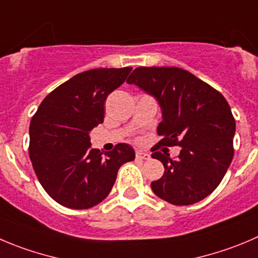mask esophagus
Returning a JSON list of instances; mask_svg holds the SVG:
<instances>
[{"label":"esophagus","instance_id":"34e87169","mask_svg":"<svg viewBox=\"0 0 258 258\" xmlns=\"http://www.w3.org/2000/svg\"><path fill=\"white\" fill-rule=\"evenodd\" d=\"M136 158L137 159H149L150 158V154L149 153H145V151H143V150H137L136 151Z\"/></svg>","mask_w":258,"mask_h":258}]
</instances>
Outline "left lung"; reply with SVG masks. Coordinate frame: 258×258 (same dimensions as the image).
Segmentation results:
<instances>
[{"label":"left lung","mask_w":258,"mask_h":258,"mask_svg":"<svg viewBox=\"0 0 258 258\" xmlns=\"http://www.w3.org/2000/svg\"><path fill=\"white\" fill-rule=\"evenodd\" d=\"M127 83L154 96L162 109L158 145L180 146L177 159L156 151L151 158L164 174L151 182L158 197L173 205H192L208 197L227 173L233 154L235 121L223 95L178 67H137Z\"/></svg>","instance_id":"left-lung-1"}]
</instances>
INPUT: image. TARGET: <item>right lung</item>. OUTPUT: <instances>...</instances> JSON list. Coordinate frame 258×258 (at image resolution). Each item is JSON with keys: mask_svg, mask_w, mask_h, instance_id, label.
I'll return each mask as SVG.
<instances>
[{"mask_svg": "<svg viewBox=\"0 0 258 258\" xmlns=\"http://www.w3.org/2000/svg\"><path fill=\"white\" fill-rule=\"evenodd\" d=\"M132 67L94 69L56 88L31 118L29 155L40 184L70 209L93 208L109 195L118 169L135 159L128 144L100 153L91 149V130L104 121V102Z\"/></svg>", "mask_w": 258, "mask_h": 258, "instance_id": "right-lung-1", "label": "right lung"}]
</instances>
